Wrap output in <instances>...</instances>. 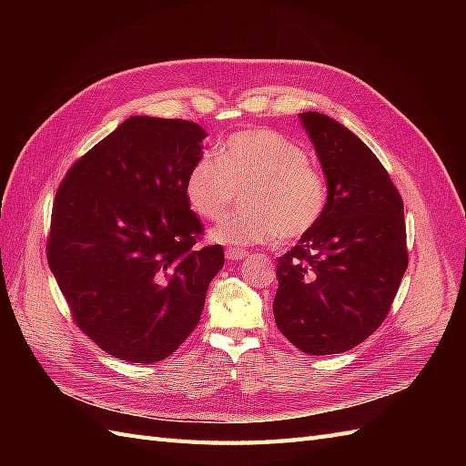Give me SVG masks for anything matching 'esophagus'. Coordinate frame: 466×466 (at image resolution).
<instances>
[{
  "instance_id": "obj_1",
  "label": "esophagus",
  "mask_w": 466,
  "mask_h": 466,
  "mask_svg": "<svg viewBox=\"0 0 466 466\" xmlns=\"http://www.w3.org/2000/svg\"><path fill=\"white\" fill-rule=\"evenodd\" d=\"M225 257H228V260H243V258L248 257V252L229 247L228 250H225Z\"/></svg>"
}]
</instances>
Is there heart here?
Masks as SVG:
<instances>
[{"instance_id":"b5f03b06","label":"heart","mask_w":466,"mask_h":466,"mask_svg":"<svg viewBox=\"0 0 466 466\" xmlns=\"http://www.w3.org/2000/svg\"><path fill=\"white\" fill-rule=\"evenodd\" d=\"M245 188V208L225 218L211 237L237 247L301 238L324 216L329 187L309 163L307 151L268 128L231 134L219 155L204 153L185 180L188 206L196 216L218 221Z\"/></svg>"}]
</instances>
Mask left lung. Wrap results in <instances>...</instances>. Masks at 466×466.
<instances>
[{"label": "left lung", "mask_w": 466, "mask_h": 466, "mask_svg": "<svg viewBox=\"0 0 466 466\" xmlns=\"http://www.w3.org/2000/svg\"><path fill=\"white\" fill-rule=\"evenodd\" d=\"M322 173L324 216L278 260L274 319L311 356L342 354L389 315L408 268L404 206L375 153L346 126L301 112Z\"/></svg>", "instance_id": "8db88e82"}]
</instances>
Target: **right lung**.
I'll use <instances>...</instances> for the list:
<instances>
[{
    "instance_id": "right-lung-1",
    "label": "right lung",
    "mask_w": 466,
    "mask_h": 466,
    "mask_svg": "<svg viewBox=\"0 0 466 466\" xmlns=\"http://www.w3.org/2000/svg\"><path fill=\"white\" fill-rule=\"evenodd\" d=\"M206 132L132 116L69 168L56 192L48 264L77 327L106 354L155 363L200 322L223 247H198L185 180Z\"/></svg>"
}]
</instances>
